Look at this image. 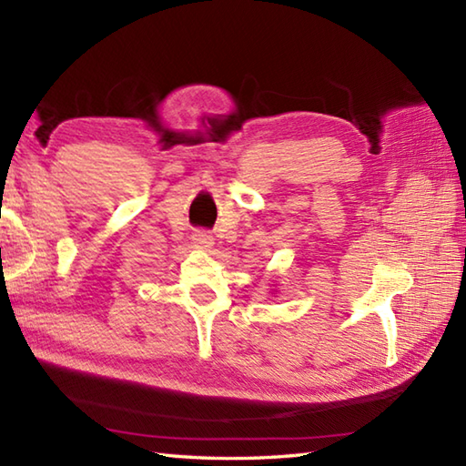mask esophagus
Listing matches in <instances>:
<instances>
[{
  "label": "esophagus",
  "instance_id": "obj_1",
  "mask_svg": "<svg viewBox=\"0 0 466 466\" xmlns=\"http://www.w3.org/2000/svg\"><path fill=\"white\" fill-rule=\"evenodd\" d=\"M195 242H197L200 248H208V246H212V236H210L208 232H205V230H198V232L195 234Z\"/></svg>",
  "mask_w": 466,
  "mask_h": 466
}]
</instances>
